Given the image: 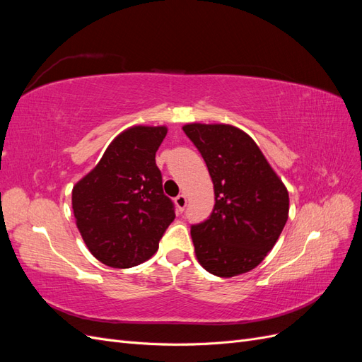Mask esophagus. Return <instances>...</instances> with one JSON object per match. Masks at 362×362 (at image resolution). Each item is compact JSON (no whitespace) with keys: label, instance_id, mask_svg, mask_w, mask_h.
Instances as JSON below:
<instances>
[{"label":"esophagus","instance_id":"34e87169","mask_svg":"<svg viewBox=\"0 0 362 362\" xmlns=\"http://www.w3.org/2000/svg\"><path fill=\"white\" fill-rule=\"evenodd\" d=\"M175 205H177L178 211H180V213H182V211H184V208H185V205H187V198H185V194H178L177 198H175Z\"/></svg>","mask_w":362,"mask_h":362}]
</instances>
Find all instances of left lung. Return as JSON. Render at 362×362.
Instances as JSON below:
<instances>
[{
	"instance_id": "8db88e82",
	"label": "left lung",
	"mask_w": 362,
	"mask_h": 362,
	"mask_svg": "<svg viewBox=\"0 0 362 362\" xmlns=\"http://www.w3.org/2000/svg\"><path fill=\"white\" fill-rule=\"evenodd\" d=\"M214 184L216 204L205 222L192 225L196 258L231 278L255 269L278 242L288 218V192L245 131L226 124H187Z\"/></svg>"
}]
</instances>
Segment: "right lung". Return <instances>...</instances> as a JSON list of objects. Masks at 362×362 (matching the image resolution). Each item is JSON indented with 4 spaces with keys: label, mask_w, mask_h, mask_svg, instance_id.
Returning <instances> with one entry per match:
<instances>
[{
    "label": "right lung",
    "mask_w": 362,
    "mask_h": 362,
    "mask_svg": "<svg viewBox=\"0 0 362 362\" xmlns=\"http://www.w3.org/2000/svg\"><path fill=\"white\" fill-rule=\"evenodd\" d=\"M166 134V127L122 131L74 185L76 228L90 254L105 266L128 269L149 259L173 222V202L163 193L156 164Z\"/></svg>",
    "instance_id": "obj_1"
}]
</instances>
